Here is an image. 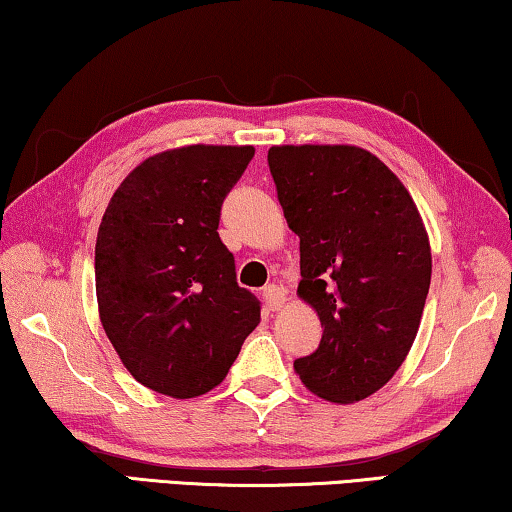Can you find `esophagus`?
Masks as SVG:
<instances>
[{
    "mask_svg": "<svg viewBox=\"0 0 512 512\" xmlns=\"http://www.w3.org/2000/svg\"><path fill=\"white\" fill-rule=\"evenodd\" d=\"M263 302H265V309L268 311H279L281 307L286 305V293L284 288L279 286H265L263 288Z\"/></svg>",
    "mask_w": 512,
    "mask_h": 512,
    "instance_id": "esophagus-1",
    "label": "esophagus"
}]
</instances>
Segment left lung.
<instances>
[{"mask_svg": "<svg viewBox=\"0 0 512 512\" xmlns=\"http://www.w3.org/2000/svg\"><path fill=\"white\" fill-rule=\"evenodd\" d=\"M268 164L300 238L298 295L323 328L295 374L328 402H360L416 342L432 279L425 224L399 177L362 147L274 145Z\"/></svg>", "mask_w": 512, "mask_h": 512, "instance_id": "8db88e82", "label": "left lung"}]
</instances>
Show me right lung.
I'll return each mask as SVG.
<instances>
[{
	"label": "right lung",
	"mask_w": 512,
	"mask_h": 512,
	"mask_svg": "<svg viewBox=\"0 0 512 512\" xmlns=\"http://www.w3.org/2000/svg\"><path fill=\"white\" fill-rule=\"evenodd\" d=\"M251 145H187L147 157L103 212L94 249L99 318L122 365L175 399L226 379L261 305L235 281L221 203Z\"/></svg>",
	"instance_id": "obj_1"
}]
</instances>
